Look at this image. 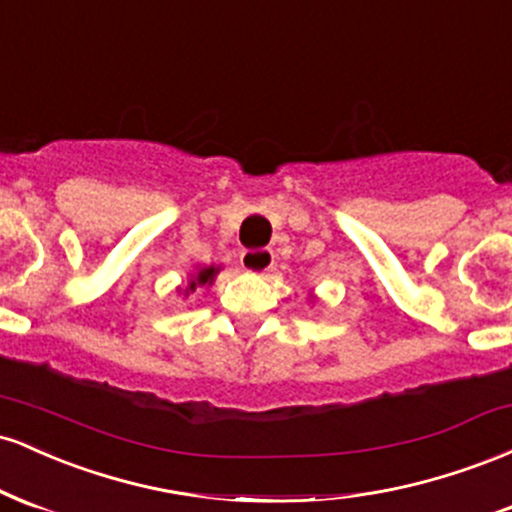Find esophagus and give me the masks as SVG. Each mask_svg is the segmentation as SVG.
<instances>
[{"label":"esophagus","instance_id":"1","mask_svg":"<svg viewBox=\"0 0 512 512\" xmlns=\"http://www.w3.org/2000/svg\"><path fill=\"white\" fill-rule=\"evenodd\" d=\"M240 264L245 272L264 274L274 267V252L272 250H245L240 255Z\"/></svg>","mask_w":512,"mask_h":512}]
</instances>
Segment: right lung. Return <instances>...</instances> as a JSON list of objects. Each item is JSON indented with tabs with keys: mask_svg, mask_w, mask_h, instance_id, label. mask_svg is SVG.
I'll return each instance as SVG.
<instances>
[{
	"mask_svg": "<svg viewBox=\"0 0 512 512\" xmlns=\"http://www.w3.org/2000/svg\"><path fill=\"white\" fill-rule=\"evenodd\" d=\"M216 272H219V269H216V267H207V269H202V272L197 274V279H195V281H190V289H187V291H195V289H197V284H199V286L211 284V281H214Z\"/></svg>",
	"mask_w": 512,
	"mask_h": 512,
	"instance_id": "right-lung-1",
	"label": "right lung"
}]
</instances>
